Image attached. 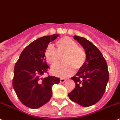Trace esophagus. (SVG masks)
<instances>
[{"label": "esophagus", "mask_w": 120, "mask_h": 120, "mask_svg": "<svg viewBox=\"0 0 120 120\" xmlns=\"http://www.w3.org/2000/svg\"><path fill=\"white\" fill-rule=\"evenodd\" d=\"M66 79H60V82H65V81H66Z\"/></svg>", "instance_id": "34e87169"}]
</instances>
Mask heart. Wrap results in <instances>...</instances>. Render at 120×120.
I'll return each mask as SVG.
<instances>
[{
	"instance_id": "heart-1",
	"label": "heart",
	"mask_w": 120,
	"mask_h": 120,
	"mask_svg": "<svg viewBox=\"0 0 120 120\" xmlns=\"http://www.w3.org/2000/svg\"><path fill=\"white\" fill-rule=\"evenodd\" d=\"M57 49L49 46L45 51V58L52 66L57 65L63 57V63L53 67L52 73L61 77L71 75L74 69L79 70L84 66L87 54L83 48L68 37L61 38L56 42Z\"/></svg>"
}]
</instances>
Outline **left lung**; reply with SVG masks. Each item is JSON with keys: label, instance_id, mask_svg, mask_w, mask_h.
Masks as SVG:
<instances>
[{"label": "left lung", "instance_id": "obj_1", "mask_svg": "<svg viewBox=\"0 0 120 120\" xmlns=\"http://www.w3.org/2000/svg\"><path fill=\"white\" fill-rule=\"evenodd\" d=\"M74 39L84 49L87 60L76 75L72 77L75 87L68 93L71 100L82 107L97 103L103 97L109 79L106 60L100 51L91 41L74 36Z\"/></svg>", "mask_w": 120, "mask_h": 120}]
</instances>
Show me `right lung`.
I'll return each mask as SVG.
<instances>
[{"label": "right lung", "instance_id": "add662e5", "mask_svg": "<svg viewBox=\"0 0 120 120\" xmlns=\"http://www.w3.org/2000/svg\"><path fill=\"white\" fill-rule=\"evenodd\" d=\"M58 34L46 36L32 41L24 48L14 68L13 87L21 102L30 109H38L47 103L52 96V86L60 82L59 78L48 75L49 66L45 51Z\"/></svg>", "mask_w": 120, "mask_h": 120}]
</instances>
